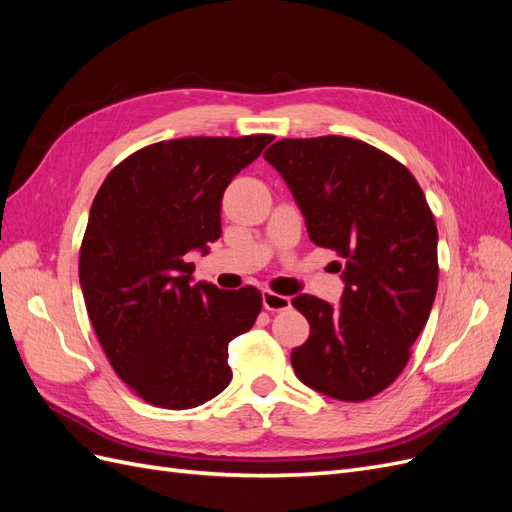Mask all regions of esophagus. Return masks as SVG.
<instances>
[{
  "label": "esophagus",
  "mask_w": 512,
  "mask_h": 512,
  "mask_svg": "<svg viewBox=\"0 0 512 512\" xmlns=\"http://www.w3.org/2000/svg\"><path fill=\"white\" fill-rule=\"evenodd\" d=\"M262 305H265L267 312H286V309H290V299L273 290H262Z\"/></svg>",
  "instance_id": "1"
}]
</instances>
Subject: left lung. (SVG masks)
Segmentation results:
<instances>
[{"instance_id":"left-lung-1","label":"left lung","mask_w":512,"mask_h":512,"mask_svg":"<svg viewBox=\"0 0 512 512\" xmlns=\"http://www.w3.org/2000/svg\"><path fill=\"white\" fill-rule=\"evenodd\" d=\"M292 190L309 239L344 260L342 305L312 294L294 374L339 401H365L410 361L438 290V228L421 185L389 153L348 136L282 138L265 151Z\"/></svg>"}]
</instances>
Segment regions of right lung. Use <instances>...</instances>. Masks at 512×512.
<instances>
[{"label": "right lung", "instance_id": "right-lung-1", "mask_svg": "<svg viewBox=\"0 0 512 512\" xmlns=\"http://www.w3.org/2000/svg\"><path fill=\"white\" fill-rule=\"evenodd\" d=\"M271 134L188 136L121 160L94 198L81 243L87 314L117 376L147 404L188 410L230 384L228 342L254 327L262 294L192 284L222 235V194Z\"/></svg>", "mask_w": 512, "mask_h": 512}]
</instances>
